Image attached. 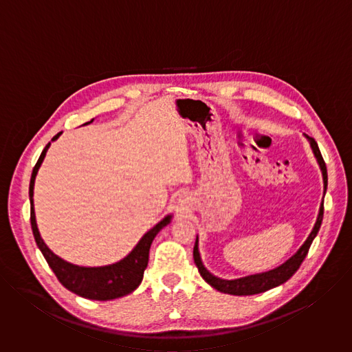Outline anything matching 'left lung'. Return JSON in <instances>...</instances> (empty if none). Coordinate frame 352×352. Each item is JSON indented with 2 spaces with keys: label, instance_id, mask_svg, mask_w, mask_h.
<instances>
[{
  "label": "left lung",
  "instance_id": "1",
  "mask_svg": "<svg viewBox=\"0 0 352 352\" xmlns=\"http://www.w3.org/2000/svg\"><path fill=\"white\" fill-rule=\"evenodd\" d=\"M311 142V146L314 148V153L318 159V163L322 168V173H323V181H324V193H326V188H327V168H326V163L322 157V153L319 150V146L316 143L315 139L307 136ZM323 202L320 205V212H319V216H318V220H316V224L311 232V235L308 236V239L305 241V243L299 248L298 252L289 258L285 263H283L281 266H278L277 269L274 270H270V272H266V273H262V274H254V276H248V277H243V278H238V280H221V278H217L214 277L212 273H209L205 266L202 265V261H200V256H199V250H197V239L195 242V246H193V261L196 263V267L199 269V273L200 276L204 277V280L210 284L213 288H216L217 291L220 292H226V294H231V295H254V294H261V292H265L270 288H274L283 283H285L287 280H289L295 272L299 269V266L302 265L304 259L307 258L308 252H309V248L315 239V236L318 235L319 232V228L322 226V220H323Z\"/></svg>",
  "mask_w": 352,
  "mask_h": 352
}]
</instances>
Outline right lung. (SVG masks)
I'll return each mask as SVG.
<instances>
[{"instance_id": "1", "label": "right lung", "mask_w": 352, "mask_h": 352, "mask_svg": "<svg viewBox=\"0 0 352 352\" xmlns=\"http://www.w3.org/2000/svg\"><path fill=\"white\" fill-rule=\"evenodd\" d=\"M93 120L85 124H90ZM61 132H58L53 140H56ZM50 146V142L43 148V152L33 167L32 178L29 184V197H30V224L32 231L36 239V243L44 259L47 261L48 266L52 267L58 281L69 291L75 292L79 296L96 299V300H110L116 298H121L133 289L139 287L143 278V272L148 262V249L152 245L155 236L157 232L166 227L170 223V216H167L163 221H160L156 227H153L148 232L143 235V238L139 241V243L135 246L132 252L118 263L104 266V267H79L75 265H71L61 258L56 256L52 250L47 248V245L43 242L34 219V209H33V185L34 178L37 174V170L45 156L47 148Z\"/></svg>"}]
</instances>
